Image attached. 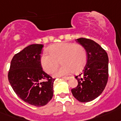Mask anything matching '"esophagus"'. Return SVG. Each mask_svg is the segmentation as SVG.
<instances>
[{"mask_svg": "<svg viewBox=\"0 0 121 121\" xmlns=\"http://www.w3.org/2000/svg\"><path fill=\"white\" fill-rule=\"evenodd\" d=\"M62 79H65V80H69V79H71V77H62Z\"/></svg>", "mask_w": 121, "mask_h": 121, "instance_id": "34e87169", "label": "esophagus"}]
</instances>
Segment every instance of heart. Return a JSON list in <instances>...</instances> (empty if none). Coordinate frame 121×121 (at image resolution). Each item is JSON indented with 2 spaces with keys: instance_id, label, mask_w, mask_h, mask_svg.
<instances>
[{
  "instance_id": "1",
  "label": "heart",
  "mask_w": 121,
  "mask_h": 121,
  "mask_svg": "<svg viewBox=\"0 0 121 121\" xmlns=\"http://www.w3.org/2000/svg\"><path fill=\"white\" fill-rule=\"evenodd\" d=\"M50 53H44L40 57L42 68L48 73H52L60 64L62 66L55 73V76L68 75L74 71L78 73L83 69L87 61L85 48L73 42H63L52 45L48 48Z\"/></svg>"
}]
</instances>
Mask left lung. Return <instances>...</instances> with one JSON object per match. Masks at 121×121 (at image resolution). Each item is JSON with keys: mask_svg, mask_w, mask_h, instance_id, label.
<instances>
[{"mask_svg": "<svg viewBox=\"0 0 121 121\" xmlns=\"http://www.w3.org/2000/svg\"><path fill=\"white\" fill-rule=\"evenodd\" d=\"M76 41L85 48L87 62L80 77H75L78 85L71 93L79 102L88 103L100 95L106 86L108 57L105 50L93 40L79 38Z\"/></svg>", "mask_w": 121, "mask_h": 121, "instance_id": "8db88e82", "label": "left lung"}]
</instances>
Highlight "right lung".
<instances>
[{
    "instance_id": "add662e5",
    "label": "right lung",
    "mask_w": 121,
    "mask_h": 121,
    "mask_svg": "<svg viewBox=\"0 0 121 121\" xmlns=\"http://www.w3.org/2000/svg\"><path fill=\"white\" fill-rule=\"evenodd\" d=\"M42 44H31L14 55L8 72L12 88L31 105H46L53 95L55 79L43 71L40 64Z\"/></svg>"
}]
</instances>
